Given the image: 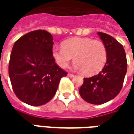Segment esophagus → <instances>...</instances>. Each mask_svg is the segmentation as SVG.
Listing matches in <instances>:
<instances>
[{
  "label": "esophagus",
  "instance_id": "1",
  "mask_svg": "<svg viewBox=\"0 0 134 134\" xmlns=\"http://www.w3.org/2000/svg\"><path fill=\"white\" fill-rule=\"evenodd\" d=\"M68 76H69V77H75V75L71 74V73H69V74H68Z\"/></svg>",
  "mask_w": 134,
  "mask_h": 134
}]
</instances>
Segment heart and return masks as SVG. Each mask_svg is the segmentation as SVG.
Here are the masks:
<instances>
[{
	"label": "heart",
	"mask_w": 134,
	"mask_h": 134,
	"mask_svg": "<svg viewBox=\"0 0 134 134\" xmlns=\"http://www.w3.org/2000/svg\"><path fill=\"white\" fill-rule=\"evenodd\" d=\"M52 57L60 68H66L74 57L75 68L86 75H95L105 65L107 50L100 40L75 37L67 39L62 48H54Z\"/></svg>",
	"instance_id": "heart-1"
}]
</instances>
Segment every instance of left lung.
Here are the masks:
<instances>
[{"label": "left lung", "mask_w": 134, "mask_h": 134, "mask_svg": "<svg viewBox=\"0 0 134 134\" xmlns=\"http://www.w3.org/2000/svg\"><path fill=\"white\" fill-rule=\"evenodd\" d=\"M107 50V60L98 75L83 79L79 90L81 98L92 104H102L113 99L120 92L127 72L125 49L116 39L98 32Z\"/></svg>", "instance_id": "1"}]
</instances>
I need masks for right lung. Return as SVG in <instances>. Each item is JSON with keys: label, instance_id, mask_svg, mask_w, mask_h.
Wrapping results in <instances>:
<instances>
[{"label": "right lung", "instance_id": "obj_1", "mask_svg": "<svg viewBox=\"0 0 134 134\" xmlns=\"http://www.w3.org/2000/svg\"><path fill=\"white\" fill-rule=\"evenodd\" d=\"M53 44L51 34L38 30L22 36L13 45L9 63L11 84L15 95L29 105L51 100L60 79L67 75L52 57Z\"/></svg>", "mask_w": 134, "mask_h": 134}]
</instances>
